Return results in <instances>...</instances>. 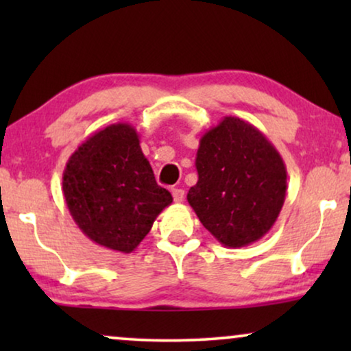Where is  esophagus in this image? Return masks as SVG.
I'll return each mask as SVG.
<instances>
[{
	"mask_svg": "<svg viewBox=\"0 0 351 351\" xmlns=\"http://www.w3.org/2000/svg\"><path fill=\"white\" fill-rule=\"evenodd\" d=\"M172 198H174L176 203H182L185 198V191L182 189H172Z\"/></svg>",
	"mask_w": 351,
	"mask_h": 351,
	"instance_id": "34e87169",
	"label": "esophagus"
}]
</instances>
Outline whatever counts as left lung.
<instances>
[{"instance_id":"8db88e82","label":"left lung","mask_w":351,"mask_h":351,"mask_svg":"<svg viewBox=\"0 0 351 351\" xmlns=\"http://www.w3.org/2000/svg\"><path fill=\"white\" fill-rule=\"evenodd\" d=\"M198 182L186 199L225 247H243L270 232L286 199L280 152L251 123L225 117L199 138Z\"/></svg>"}]
</instances>
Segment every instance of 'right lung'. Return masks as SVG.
<instances>
[{"instance_id": "add662e5", "label": "right lung", "mask_w": 351, "mask_h": 351, "mask_svg": "<svg viewBox=\"0 0 351 351\" xmlns=\"http://www.w3.org/2000/svg\"><path fill=\"white\" fill-rule=\"evenodd\" d=\"M65 203L81 232L99 246L129 254L172 203L156 184L136 128L117 123L86 138L62 177Z\"/></svg>"}]
</instances>
